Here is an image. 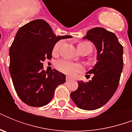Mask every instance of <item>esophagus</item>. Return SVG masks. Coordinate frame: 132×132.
Returning <instances> with one entry per match:
<instances>
[{
    "label": "esophagus",
    "mask_w": 132,
    "mask_h": 132,
    "mask_svg": "<svg viewBox=\"0 0 132 132\" xmlns=\"http://www.w3.org/2000/svg\"><path fill=\"white\" fill-rule=\"evenodd\" d=\"M66 82H68V81H70V77H66Z\"/></svg>",
    "instance_id": "1"
}]
</instances>
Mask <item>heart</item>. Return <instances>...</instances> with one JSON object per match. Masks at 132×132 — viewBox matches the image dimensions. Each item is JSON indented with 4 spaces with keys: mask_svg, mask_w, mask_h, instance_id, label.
I'll return each mask as SVG.
<instances>
[{
    "mask_svg": "<svg viewBox=\"0 0 132 132\" xmlns=\"http://www.w3.org/2000/svg\"><path fill=\"white\" fill-rule=\"evenodd\" d=\"M63 44H64L63 40H60L57 42H56L53 48V53L54 54L57 53ZM77 49L79 52L86 51L88 53V54H89L92 51L93 46L90 42L84 41V42H79L77 44ZM56 66L58 70L68 75H73L76 72L81 71L84 69L83 66L80 64L72 63L67 60H62L57 62Z\"/></svg>",
    "mask_w": 132,
    "mask_h": 132,
    "instance_id": "1",
    "label": "heart"
}]
</instances>
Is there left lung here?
<instances>
[{"label": "left lung", "mask_w": 132, "mask_h": 132, "mask_svg": "<svg viewBox=\"0 0 132 132\" xmlns=\"http://www.w3.org/2000/svg\"><path fill=\"white\" fill-rule=\"evenodd\" d=\"M84 39L96 46L97 62L88 72L92 74V79L86 83L78 81V88L70 93V97L80 109L94 110L104 105L119 86L123 67V48L116 35L102 27L90 29Z\"/></svg>", "instance_id": "1"}]
</instances>
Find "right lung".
Returning a JSON list of instances; mask_svg holds the SVG:
<instances>
[{
  "label": "right lung",
  "instance_id": "obj_1",
  "mask_svg": "<svg viewBox=\"0 0 132 132\" xmlns=\"http://www.w3.org/2000/svg\"><path fill=\"white\" fill-rule=\"evenodd\" d=\"M70 36H56L44 20L30 22L20 28L9 49V72L15 90L24 103L32 107L47 105L55 88L66 81L56 70L45 71L43 63L52 58L54 45Z\"/></svg>",
  "mask_w": 132,
  "mask_h": 132
}]
</instances>
